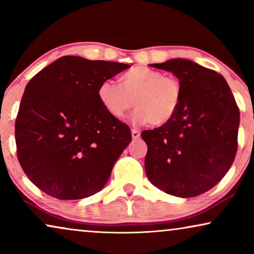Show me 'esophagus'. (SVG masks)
Returning a JSON list of instances; mask_svg holds the SVG:
<instances>
[{
    "instance_id": "esophagus-1",
    "label": "esophagus",
    "mask_w": 254,
    "mask_h": 254,
    "mask_svg": "<svg viewBox=\"0 0 254 254\" xmlns=\"http://www.w3.org/2000/svg\"><path fill=\"white\" fill-rule=\"evenodd\" d=\"M131 136H133V138H138L140 137V131L137 129H131Z\"/></svg>"
}]
</instances>
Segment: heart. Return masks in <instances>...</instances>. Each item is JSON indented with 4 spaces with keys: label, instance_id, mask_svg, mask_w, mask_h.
Listing matches in <instances>:
<instances>
[{
    "label": "heart",
    "instance_id": "b5f03b06",
    "mask_svg": "<svg viewBox=\"0 0 254 254\" xmlns=\"http://www.w3.org/2000/svg\"><path fill=\"white\" fill-rule=\"evenodd\" d=\"M99 103L110 116L124 119L133 105L135 125L151 123L162 126L178 112L183 99V86L178 78L164 76L162 71L148 67H135L120 77V85L104 79L97 89Z\"/></svg>",
    "mask_w": 254,
    "mask_h": 254
}]
</instances>
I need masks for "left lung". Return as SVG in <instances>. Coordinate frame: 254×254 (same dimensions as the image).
<instances>
[{
  "mask_svg": "<svg viewBox=\"0 0 254 254\" xmlns=\"http://www.w3.org/2000/svg\"><path fill=\"white\" fill-rule=\"evenodd\" d=\"M150 65L179 79L183 99L170 123L142 131L145 173L170 195L197 196L221 182L235 161L239 109L227 81L211 69L186 59Z\"/></svg>",
  "mask_w": 254,
  "mask_h": 254,
  "instance_id": "8db88e82",
  "label": "left lung"
}]
</instances>
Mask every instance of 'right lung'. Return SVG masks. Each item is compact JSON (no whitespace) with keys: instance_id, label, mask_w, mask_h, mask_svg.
<instances>
[{"instance_id":"right-lung-1","label":"right lung","mask_w":254,"mask_h":254,"mask_svg":"<svg viewBox=\"0 0 254 254\" xmlns=\"http://www.w3.org/2000/svg\"><path fill=\"white\" fill-rule=\"evenodd\" d=\"M129 67L68 55L27 83L15 124L17 157L38 189L78 200L106 185L131 134L106 112L97 89Z\"/></svg>"}]
</instances>
